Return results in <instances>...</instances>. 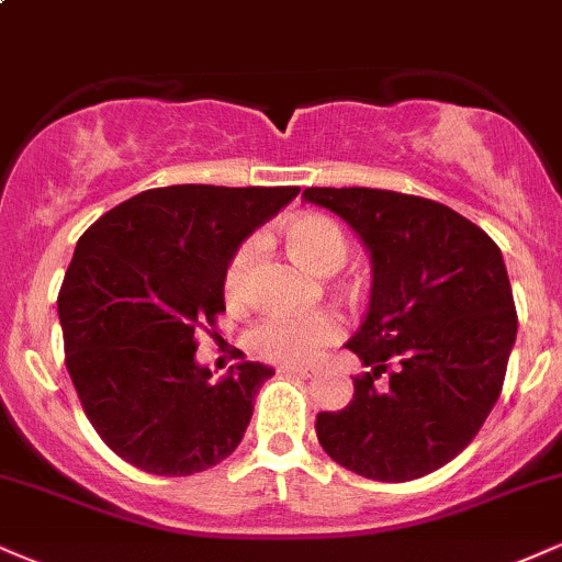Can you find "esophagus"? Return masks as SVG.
<instances>
[{
	"label": "esophagus",
	"instance_id": "obj_1",
	"mask_svg": "<svg viewBox=\"0 0 562 562\" xmlns=\"http://www.w3.org/2000/svg\"><path fill=\"white\" fill-rule=\"evenodd\" d=\"M280 371L290 376H301V380H308V376L316 374L314 367H295V363H285V367H280Z\"/></svg>",
	"mask_w": 562,
	"mask_h": 562
}]
</instances>
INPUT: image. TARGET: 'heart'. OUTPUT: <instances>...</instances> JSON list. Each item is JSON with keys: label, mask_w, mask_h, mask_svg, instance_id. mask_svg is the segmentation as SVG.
<instances>
[{"label": "heart", "mask_w": 562, "mask_h": 562, "mask_svg": "<svg viewBox=\"0 0 562 562\" xmlns=\"http://www.w3.org/2000/svg\"><path fill=\"white\" fill-rule=\"evenodd\" d=\"M285 243L293 259L311 274H335L348 259V238L337 222L324 214H299L285 225ZM259 238H248L225 269L227 301H243L251 280ZM342 335L340 316L319 311L308 316H269L248 333L246 346L256 358L274 363L311 361L324 346Z\"/></svg>", "instance_id": "heart-1"}]
</instances>
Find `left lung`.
<instances>
[{
    "instance_id": "1",
    "label": "left lung",
    "mask_w": 562,
    "mask_h": 562,
    "mask_svg": "<svg viewBox=\"0 0 562 562\" xmlns=\"http://www.w3.org/2000/svg\"><path fill=\"white\" fill-rule=\"evenodd\" d=\"M303 199L348 222L371 259L367 319L346 346L369 371L346 408L316 416L319 445L374 482L427 476L476 437L503 390L518 329L503 254L418 195L306 188Z\"/></svg>"
}]
</instances>
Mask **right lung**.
<instances>
[{
  "label": "right lung",
  "mask_w": 562,
  "mask_h": 562,
  "mask_svg": "<svg viewBox=\"0 0 562 562\" xmlns=\"http://www.w3.org/2000/svg\"><path fill=\"white\" fill-rule=\"evenodd\" d=\"M301 188H151L80 235L57 311L88 422L146 474L191 476L240 445L274 374L240 361L220 382L195 361L199 329L225 311V269Z\"/></svg>",
  "instance_id": "1"
}]
</instances>
